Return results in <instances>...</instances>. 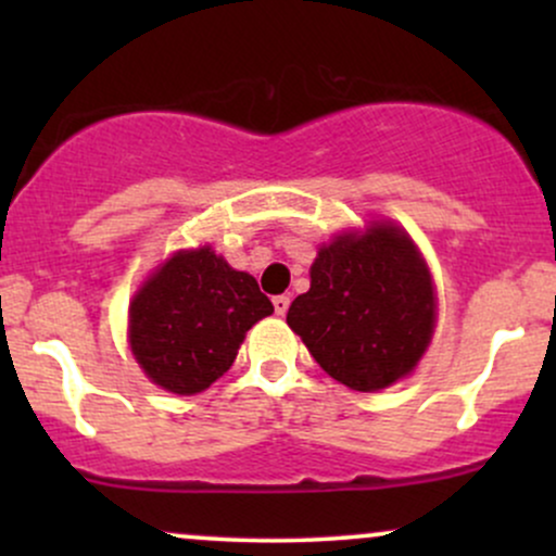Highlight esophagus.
Here are the masks:
<instances>
[{"mask_svg": "<svg viewBox=\"0 0 556 556\" xmlns=\"http://www.w3.org/2000/svg\"><path fill=\"white\" fill-rule=\"evenodd\" d=\"M287 308H290V298H287V295H277V298H274V314L285 316Z\"/></svg>", "mask_w": 556, "mask_h": 556, "instance_id": "obj_1", "label": "esophagus"}]
</instances>
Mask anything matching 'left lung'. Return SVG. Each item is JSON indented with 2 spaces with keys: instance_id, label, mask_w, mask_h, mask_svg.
<instances>
[{
  "instance_id": "left-lung-1",
  "label": "left lung",
  "mask_w": 556,
  "mask_h": 556,
  "mask_svg": "<svg viewBox=\"0 0 556 556\" xmlns=\"http://www.w3.org/2000/svg\"><path fill=\"white\" fill-rule=\"evenodd\" d=\"M433 287L416 245L392 225L318 251L311 290L287 324L331 379L376 392L413 371L433 331Z\"/></svg>"
}]
</instances>
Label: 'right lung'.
I'll use <instances>...</instances> for the list:
<instances>
[{
	"label": "right lung",
	"instance_id": "obj_1",
	"mask_svg": "<svg viewBox=\"0 0 556 556\" xmlns=\"http://www.w3.org/2000/svg\"><path fill=\"white\" fill-rule=\"evenodd\" d=\"M271 314L251 274L212 248L180 251L132 298L130 348L154 384L195 394L232 366L245 331Z\"/></svg>",
	"mask_w": 556,
	"mask_h": 556
}]
</instances>
